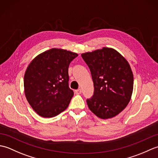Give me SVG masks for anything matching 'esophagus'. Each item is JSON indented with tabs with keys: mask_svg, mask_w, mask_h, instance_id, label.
Masks as SVG:
<instances>
[{
	"mask_svg": "<svg viewBox=\"0 0 158 158\" xmlns=\"http://www.w3.org/2000/svg\"><path fill=\"white\" fill-rule=\"evenodd\" d=\"M75 94H81V89H76L75 90Z\"/></svg>",
	"mask_w": 158,
	"mask_h": 158,
	"instance_id": "1",
	"label": "esophagus"
}]
</instances>
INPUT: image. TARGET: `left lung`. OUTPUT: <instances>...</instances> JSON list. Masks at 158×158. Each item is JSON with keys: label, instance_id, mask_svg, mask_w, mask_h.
I'll return each instance as SVG.
<instances>
[{"label": "left lung", "instance_id": "left-lung-1", "mask_svg": "<svg viewBox=\"0 0 158 158\" xmlns=\"http://www.w3.org/2000/svg\"><path fill=\"white\" fill-rule=\"evenodd\" d=\"M81 56L94 86V95L87 99L89 109L101 119L118 115L130 102L133 91V74L128 62L116 50L108 48Z\"/></svg>", "mask_w": 158, "mask_h": 158}]
</instances>
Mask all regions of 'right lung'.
<instances>
[{
    "label": "right lung",
    "mask_w": 158,
    "mask_h": 158,
    "mask_svg": "<svg viewBox=\"0 0 158 158\" xmlns=\"http://www.w3.org/2000/svg\"><path fill=\"white\" fill-rule=\"evenodd\" d=\"M76 53L51 49L30 63L23 79L24 92L35 111L43 117H53L68 107L74 92L69 86V66Z\"/></svg>",
    "instance_id": "right-lung-1"
}]
</instances>
